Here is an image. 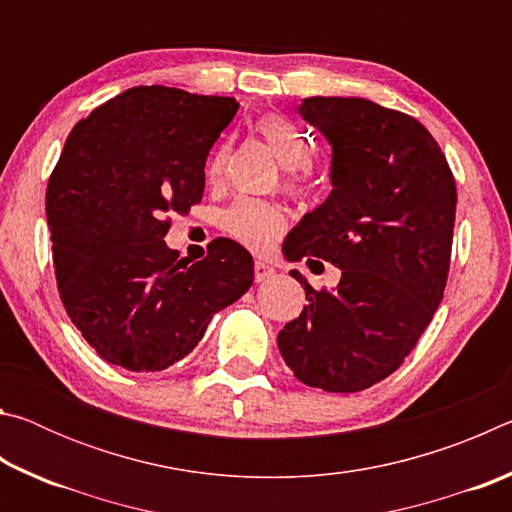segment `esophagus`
<instances>
[{
  "instance_id": "obj_1",
  "label": "esophagus",
  "mask_w": 512,
  "mask_h": 512,
  "mask_svg": "<svg viewBox=\"0 0 512 512\" xmlns=\"http://www.w3.org/2000/svg\"><path fill=\"white\" fill-rule=\"evenodd\" d=\"M275 275V268L266 262H255V282H264V280H271Z\"/></svg>"
}]
</instances>
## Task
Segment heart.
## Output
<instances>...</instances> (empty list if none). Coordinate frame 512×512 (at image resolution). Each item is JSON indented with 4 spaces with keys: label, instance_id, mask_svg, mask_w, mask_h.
I'll return each instance as SVG.
<instances>
[{
    "label": "heart",
    "instance_id": "obj_1",
    "mask_svg": "<svg viewBox=\"0 0 512 512\" xmlns=\"http://www.w3.org/2000/svg\"><path fill=\"white\" fill-rule=\"evenodd\" d=\"M255 131L262 135L268 149L284 167V189L296 196H302L309 187V160L314 155V142L307 133L293 124L284 115L268 112L255 121ZM230 149L219 146L207 160L205 176L207 183L219 185L228 171ZM223 228L232 239L244 244L250 250L264 253L271 248L287 228V216L282 207L271 201H259V198H241L228 212L223 214Z\"/></svg>",
    "mask_w": 512,
    "mask_h": 512
}]
</instances>
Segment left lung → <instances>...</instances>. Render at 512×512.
Masks as SVG:
<instances>
[{
  "label": "left lung",
  "mask_w": 512,
  "mask_h": 512,
  "mask_svg": "<svg viewBox=\"0 0 512 512\" xmlns=\"http://www.w3.org/2000/svg\"><path fill=\"white\" fill-rule=\"evenodd\" d=\"M300 115L334 149L332 194L287 237L293 262L341 268L334 291L309 302L277 345L302 384L357 393L402 366L443 300L456 180L418 119L368 99L311 97Z\"/></svg>",
  "instance_id": "1"
}]
</instances>
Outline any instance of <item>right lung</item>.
I'll return each mask as SVG.
<instances>
[{
	"label": "right lung",
	"instance_id": "right-lung-1",
	"mask_svg": "<svg viewBox=\"0 0 512 512\" xmlns=\"http://www.w3.org/2000/svg\"><path fill=\"white\" fill-rule=\"evenodd\" d=\"M239 103L140 85L94 108L69 133L47 183L60 300L101 359L158 372L187 357L223 307L253 284L237 241H210L189 264L164 237L198 205L205 160Z\"/></svg>",
	"mask_w": 512,
	"mask_h": 512
}]
</instances>
